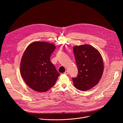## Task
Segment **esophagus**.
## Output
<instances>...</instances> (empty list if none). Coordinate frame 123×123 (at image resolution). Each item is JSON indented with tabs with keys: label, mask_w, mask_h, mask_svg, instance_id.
Here are the masks:
<instances>
[{
	"label": "esophagus",
	"mask_w": 123,
	"mask_h": 123,
	"mask_svg": "<svg viewBox=\"0 0 123 123\" xmlns=\"http://www.w3.org/2000/svg\"><path fill=\"white\" fill-rule=\"evenodd\" d=\"M65 74H66V75H68V71H66L64 73Z\"/></svg>",
	"instance_id": "34e87169"
}]
</instances>
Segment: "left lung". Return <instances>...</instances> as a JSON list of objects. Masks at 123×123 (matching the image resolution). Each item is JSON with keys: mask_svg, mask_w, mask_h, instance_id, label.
<instances>
[{"mask_svg": "<svg viewBox=\"0 0 123 123\" xmlns=\"http://www.w3.org/2000/svg\"><path fill=\"white\" fill-rule=\"evenodd\" d=\"M74 52L78 73L73 78L75 88L81 91L91 89L100 81L104 63L100 52L89 45L76 46Z\"/></svg>", "mask_w": 123, "mask_h": 123, "instance_id": "left-lung-1", "label": "left lung"}]
</instances>
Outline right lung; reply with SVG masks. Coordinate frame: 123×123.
I'll use <instances>...</instances> for the list:
<instances>
[{"instance_id": "right-lung-1", "label": "right lung", "mask_w": 123, "mask_h": 123, "mask_svg": "<svg viewBox=\"0 0 123 123\" xmlns=\"http://www.w3.org/2000/svg\"><path fill=\"white\" fill-rule=\"evenodd\" d=\"M55 45L34 42L25 50L20 63V73L27 85L34 91L46 92L53 86L60 73L50 61Z\"/></svg>"}]
</instances>
